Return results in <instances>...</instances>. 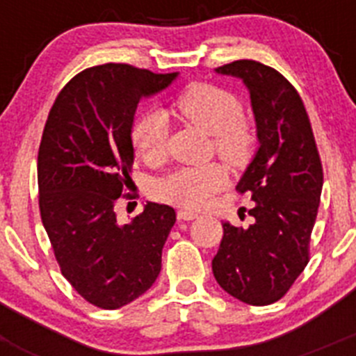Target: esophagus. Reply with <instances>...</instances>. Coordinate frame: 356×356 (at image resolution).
Wrapping results in <instances>:
<instances>
[{"label": "esophagus", "mask_w": 356, "mask_h": 356, "mask_svg": "<svg viewBox=\"0 0 356 356\" xmlns=\"http://www.w3.org/2000/svg\"><path fill=\"white\" fill-rule=\"evenodd\" d=\"M178 217L184 221H193V219H197V213L191 212V210H178Z\"/></svg>", "instance_id": "34e87169"}]
</instances>
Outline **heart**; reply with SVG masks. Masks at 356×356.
I'll return each instance as SVG.
<instances>
[{
    "label": "heart",
    "mask_w": 356,
    "mask_h": 356,
    "mask_svg": "<svg viewBox=\"0 0 356 356\" xmlns=\"http://www.w3.org/2000/svg\"><path fill=\"white\" fill-rule=\"evenodd\" d=\"M171 110L187 122L212 135L213 149L225 162H248L254 144L251 127L242 119V105L235 94L210 83L188 85L172 102ZM131 144L140 159L155 162L165 155L168 119L162 112H146L131 128ZM228 178L222 168L210 163L201 168H181L163 178L156 187L162 200L197 209L219 193Z\"/></svg>",
    "instance_id": "heart-1"
}]
</instances>
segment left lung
Listing matches in <instances>:
<instances>
[{
    "instance_id": "8db88e82",
    "label": "left lung",
    "mask_w": 356,
    "mask_h": 356,
    "mask_svg": "<svg viewBox=\"0 0 356 356\" xmlns=\"http://www.w3.org/2000/svg\"><path fill=\"white\" fill-rule=\"evenodd\" d=\"M216 72L248 87L260 146L237 184L254 201V222H222L212 271L229 296L262 307L284 298L308 264L323 165L303 102L284 74L254 60H235Z\"/></svg>"
}]
</instances>
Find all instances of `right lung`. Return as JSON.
Returning <instances> with one entry per match:
<instances>
[{"mask_svg": "<svg viewBox=\"0 0 356 356\" xmlns=\"http://www.w3.org/2000/svg\"><path fill=\"white\" fill-rule=\"evenodd\" d=\"M176 76L96 65L78 72L49 110L37 159L40 219L62 275L94 307L131 303L162 269L175 209L147 203L131 222L119 225L114 205L131 181L137 105Z\"/></svg>", "mask_w": 356, "mask_h": 356, "instance_id": "add662e5", "label": "right lung"}]
</instances>
